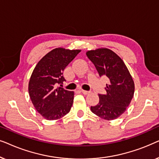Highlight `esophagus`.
<instances>
[{
	"label": "esophagus",
	"instance_id": "1",
	"mask_svg": "<svg viewBox=\"0 0 159 159\" xmlns=\"http://www.w3.org/2000/svg\"><path fill=\"white\" fill-rule=\"evenodd\" d=\"M81 92H82V93H83L84 95H88V94H89V93H90V91H86V90H82Z\"/></svg>",
	"mask_w": 159,
	"mask_h": 159
}]
</instances>
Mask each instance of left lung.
<instances>
[{
	"label": "left lung",
	"mask_w": 159,
	"mask_h": 159,
	"mask_svg": "<svg viewBox=\"0 0 159 159\" xmlns=\"http://www.w3.org/2000/svg\"><path fill=\"white\" fill-rule=\"evenodd\" d=\"M86 55L100 77L106 75L109 80L105 88L106 94H98L99 103L91 106V111L106 120L116 119L125 111L133 98V79L122 59L111 50L104 48L91 50Z\"/></svg>",
	"instance_id": "1"
}]
</instances>
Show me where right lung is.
I'll list each match as a JSON object with an SVG mask.
<instances>
[{
  "mask_svg": "<svg viewBox=\"0 0 159 159\" xmlns=\"http://www.w3.org/2000/svg\"><path fill=\"white\" fill-rule=\"evenodd\" d=\"M80 50L57 48L39 61L28 86L32 103L39 114L47 120H56L70 111L75 93L61 87L66 81L63 71Z\"/></svg>",
  "mask_w": 159,
  "mask_h": 159,
  "instance_id": "obj_1",
  "label": "right lung"
}]
</instances>
